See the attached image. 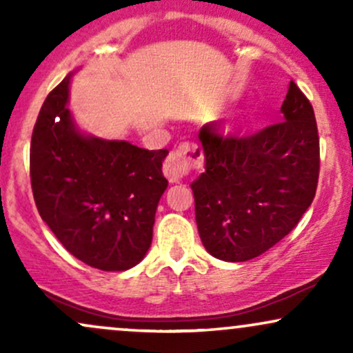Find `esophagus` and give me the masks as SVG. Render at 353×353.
<instances>
[{"label": "esophagus", "instance_id": "1", "mask_svg": "<svg viewBox=\"0 0 353 353\" xmlns=\"http://www.w3.org/2000/svg\"><path fill=\"white\" fill-rule=\"evenodd\" d=\"M202 149L194 143H181L172 149L164 163V176L169 182H179L184 179L192 169H199L202 165Z\"/></svg>", "mask_w": 353, "mask_h": 353}]
</instances>
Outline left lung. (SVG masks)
Here are the masks:
<instances>
[{"instance_id": "8db88e82", "label": "left lung", "mask_w": 353, "mask_h": 353, "mask_svg": "<svg viewBox=\"0 0 353 353\" xmlns=\"http://www.w3.org/2000/svg\"><path fill=\"white\" fill-rule=\"evenodd\" d=\"M283 121L252 136L202 125L205 171L190 184L205 250L228 262L259 257L299 224L315 197L320 171L314 108L290 81Z\"/></svg>"}]
</instances>
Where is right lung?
<instances>
[{
	"mask_svg": "<svg viewBox=\"0 0 353 353\" xmlns=\"http://www.w3.org/2000/svg\"><path fill=\"white\" fill-rule=\"evenodd\" d=\"M70 79L44 99L31 136L36 208L76 259L94 269L128 270L151 247L169 151L79 134L66 108Z\"/></svg>",
	"mask_w": 353,
	"mask_h": 353,
	"instance_id": "right-lung-1",
	"label": "right lung"
}]
</instances>
